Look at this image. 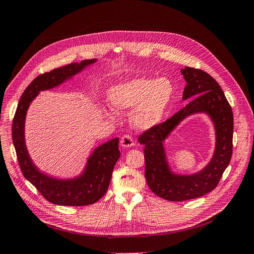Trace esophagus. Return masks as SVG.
I'll return each mask as SVG.
<instances>
[{
  "mask_svg": "<svg viewBox=\"0 0 254 254\" xmlns=\"http://www.w3.org/2000/svg\"><path fill=\"white\" fill-rule=\"evenodd\" d=\"M120 144H121L122 147H125V148L132 147V146L134 145L133 137L130 136L129 134H125L124 136L121 137V139H120Z\"/></svg>",
  "mask_w": 254,
  "mask_h": 254,
  "instance_id": "esophagus-1",
  "label": "esophagus"
}]
</instances>
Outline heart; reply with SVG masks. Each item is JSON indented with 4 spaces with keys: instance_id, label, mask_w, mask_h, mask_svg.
<instances>
[{
    "instance_id": "1",
    "label": "heart",
    "mask_w": 254,
    "mask_h": 254,
    "mask_svg": "<svg viewBox=\"0 0 254 254\" xmlns=\"http://www.w3.org/2000/svg\"><path fill=\"white\" fill-rule=\"evenodd\" d=\"M173 93V84L167 78L155 80L136 77L113 87L109 93V102L117 112L134 108L130 114L134 126L148 128L162 119Z\"/></svg>"
}]
</instances>
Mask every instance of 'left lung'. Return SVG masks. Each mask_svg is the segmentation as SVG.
Wrapping results in <instances>:
<instances>
[{
    "mask_svg": "<svg viewBox=\"0 0 254 254\" xmlns=\"http://www.w3.org/2000/svg\"><path fill=\"white\" fill-rule=\"evenodd\" d=\"M181 73L186 80L183 99H191L171 118L145 129L138 137L144 145L145 179L151 190L168 201L199 198L218 186L232 155L233 114L220 84L201 69L185 67ZM204 111L214 121L217 135L216 151L210 164L191 176H176L165 160L164 139L185 117Z\"/></svg>",
    "mask_w": 254,
    "mask_h": 254,
    "instance_id": "left-lung-1",
    "label": "left lung"
}]
</instances>
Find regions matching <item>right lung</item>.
<instances>
[{
  "label": "right lung",
  "mask_w": 254,
  "mask_h": 254,
  "mask_svg": "<svg viewBox=\"0 0 254 254\" xmlns=\"http://www.w3.org/2000/svg\"><path fill=\"white\" fill-rule=\"evenodd\" d=\"M96 60L71 63L64 67L39 75L23 92L12 120V141L21 171L26 179L53 204L64 206H86L96 203L108 190L113 168L120 157L119 138L100 145L88 160L86 171L74 180H56L37 171L25 145L24 125L28 107L42 90L59 86L64 80L81 71Z\"/></svg>",
  "instance_id": "1"
}]
</instances>
